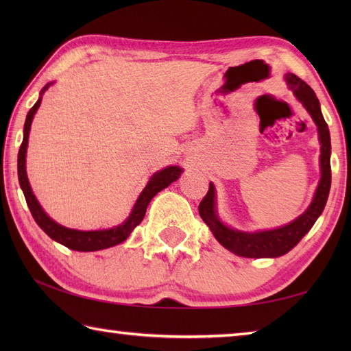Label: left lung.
<instances>
[{
    "mask_svg": "<svg viewBox=\"0 0 351 351\" xmlns=\"http://www.w3.org/2000/svg\"><path fill=\"white\" fill-rule=\"evenodd\" d=\"M287 83L291 90L294 92L308 113L314 119L318 126L319 143H322V180L315 191L314 200L311 206L304 211L299 219L287 226H282L273 230H263V232H241V230L230 229L223 225L215 214V190L210 182V189L205 197L199 204V214L202 220L210 226L211 232L217 238V241L226 247L229 252L235 253L243 258H278L285 255L291 249L297 245L302 238L306 235L314 223L323 213L327 197H329L332 173H330V132L327 123L319 110V101L314 90L294 73H287Z\"/></svg>",
    "mask_w": 351,
    "mask_h": 351,
    "instance_id": "8db88e82",
    "label": "left lung"
}]
</instances>
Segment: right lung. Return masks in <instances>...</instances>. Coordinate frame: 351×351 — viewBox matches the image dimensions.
<instances>
[{"instance_id": "right-lung-1", "label": "right lung", "mask_w": 351, "mask_h": 351, "mask_svg": "<svg viewBox=\"0 0 351 351\" xmlns=\"http://www.w3.org/2000/svg\"><path fill=\"white\" fill-rule=\"evenodd\" d=\"M49 84L43 87V93ZM42 98L37 99V102L32 107V110L28 111L27 119H25V125H24V138H22V143L19 147V154H18V178H19V185L22 191H24V196L27 200V205L29 208V213H32L34 221L40 226L43 230L52 240L66 245L68 249L77 250V252H95V250H101V249H108L111 245L121 244L125 241L128 235L132 232L134 228L140 225L141 220H143L145 214H146V208L151 202L152 197L156 195V193L161 191L162 189L169 187V185L176 181L181 175V169L176 166H170L162 169L151 178V181L147 182L145 190L141 191V195L138 196L136 205H134V210L130 214V217L126 219L122 225H119L117 228H111L107 230H77V229H68L64 226H60L58 223L54 220H51L47 214L43 213L42 206L37 202V199L34 197L32 187L28 184V178H27V171H25V154H27V145H28V132H29V126H32V121L34 117V113L40 106Z\"/></svg>"}]
</instances>
